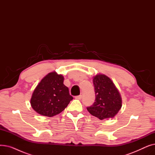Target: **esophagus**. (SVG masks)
I'll return each mask as SVG.
<instances>
[{"label": "esophagus", "instance_id": "esophagus-1", "mask_svg": "<svg viewBox=\"0 0 155 155\" xmlns=\"http://www.w3.org/2000/svg\"><path fill=\"white\" fill-rule=\"evenodd\" d=\"M82 98V95H78V96H76L75 97V99H79V100H81Z\"/></svg>", "mask_w": 155, "mask_h": 155}]
</instances>
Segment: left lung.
Listing matches in <instances>:
<instances>
[{"label":"left lung","mask_w":155,"mask_h":155,"mask_svg":"<svg viewBox=\"0 0 155 155\" xmlns=\"http://www.w3.org/2000/svg\"><path fill=\"white\" fill-rule=\"evenodd\" d=\"M95 102L87 110L101 120L112 118L122 107L120 94L112 81L105 75H97L93 78Z\"/></svg>","instance_id":"1"}]
</instances>
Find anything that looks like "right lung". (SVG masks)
<instances>
[{"mask_svg": "<svg viewBox=\"0 0 155 155\" xmlns=\"http://www.w3.org/2000/svg\"><path fill=\"white\" fill-rule=\"evenodd\" d=\"M64 78L56 72L48 73L39 82L32 95L31 105L39 114L52 117L61 112L73 99L63 84Z\"/></svg>", "mask_w": 155, "mask_h": 155, "instance_id": "obj_1", "label": "right lung"}]
</instances>
